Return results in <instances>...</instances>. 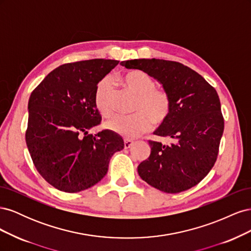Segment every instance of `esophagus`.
Returning a JSON list of instances; mask_svg holds the SVG:
<instances>
[{"label": "esophagus", "instance_id": "34e87169", "mask_svg": "<svg viewBox=\"0 0 251 251\" xmlns=\"http://www.w3.org/2000/svg\"><path fill=\"white\" fill-rule=\"evenodd\" d=\"M134 144V142L132 140H128V139H125V149H128L131 148Z\"/></svg>", "mask_w": 251, "mask_h": 251}]
</instances>
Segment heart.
I'll return each instance as SVG.
<instances>
[{
  "mask_svg": "<svg viewBox=\"0 0 251 251\" xmlns=\"http://www.w3.org/2000/svg\"><path fill=\"white\" fill-rule=\"evenodd\" d=\"M127 91L136 96L132 115H117L110 119L105 126L109 130L128 139L150 130L153 123L155 126L162 125L169 118L172 110L170 94L163 89L156 88L155 79L141 70L126 72L120 79ZM113 86L104 78L98 82L94 92L95 107L103 117L113 114Z\"/></svg>",
  "mask_w": 251,
  "mask_h": 251,
  "instance_id": "b5f03b06",
  "label": "heart"
}]
</instances>
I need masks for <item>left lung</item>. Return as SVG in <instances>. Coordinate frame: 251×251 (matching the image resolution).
Here are the masks:
<instances>
[{
    "label": "left lung",
    "mask_w": 251,
    "mask_h": 251,
    "mask_svg": "<svg viewBox=\"0 0 251 251\" xmlns=\"http://www.w3.org/2000/svg\"><path fill=\"white\" fill-rule=\"evenodd\" d=\"M120 64L157 79L172 100L169 118L154 132L171 143L149 140L151 154L138 165L139 176L169 194L197 185L214 166L224 131L217 91L199 73L177 62L141 58Z\"/></svg>",
    "instance_id": "1"
}]
</instances>
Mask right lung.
Here are the masks:
<instances>
[{
    "label": "right lung",
    "instance_id": "right-lung-1",
    "mask_svg": "<svg viewBox=\"0 0 251 251\" xmlns=\"http://www.w3.org/2000/svg\"><path fill=\"white\" fill-rule=\"evenodd\" d=\"M118 63L95 58L62 65L30 95L27 148L37 172L59 191L77 193L98 183L113 154L125 147L112 131L88 134L101 121L94 103L97 83Z\"/></svg>",
    "mask_w": 251,
    "mask_h": 251
}]
</instances>
